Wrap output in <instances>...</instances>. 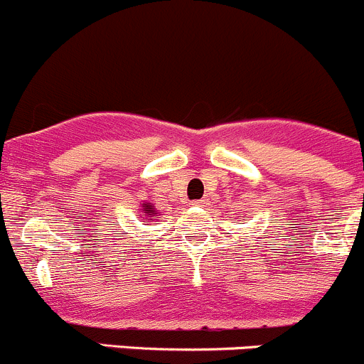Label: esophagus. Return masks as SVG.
Returning a JSON list of instances; mask_svg holds the SVG:
<instances>
[{"label": "esophagus", "mask_w": 364, "mask_h": 364, "mask_svg": "<svg viewBox=\"0 0 364 364\" xmlns=\"http://www.w3.org/2000/svg\"><path fill=\"white\" fill-rule=\"evenodd\" d=\"M195 205L196 207H205L207 205V200H196Z\"/></svg>", "instance_id": "34e87169"}]
</instances>
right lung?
Segmentation results:
<instances>
[{
  "label": "right lung",
  "instance_id": "add662e5",
  "mask_svg": "<svg viewBox=\"0 0 364 364\" xmlns=\"http://www.w3.org/2000/svg\"><path fill=\"white\" fill-rule=\"evenodd\" d=\"M143 210H146V216H150L151 220H155V216H157V213H155V210H154V207L148 205V203H144Z\"/></svg>",
  "mask_w": 364,
  "mask_h": 364
}]
</instances>
